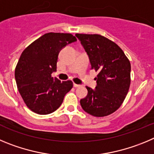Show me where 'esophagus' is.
Instances as JSON below:
<instances>
[{
	"instance_id": "34e87169",
	"label": "esophagus",
	"mask_w": 154,
	"mask_h": 154,
	"mask_svg": "<svg viewBox=\"0 0 154 154\" xmlns=\"http://www.w3.org/2000/svg\"><path fill=\"white\" fill-rule=\"evenodd\" d=\"M80 84H74V87H80Z\"/></svg>"
}]
</instances>
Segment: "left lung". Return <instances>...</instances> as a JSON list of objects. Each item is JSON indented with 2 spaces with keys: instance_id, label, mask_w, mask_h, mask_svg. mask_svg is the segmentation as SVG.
I'll return each instance as SVG.
<instances>
[{
  "instance_id": "1",
  "label": "left lung",
  "mask_w": 154,
  "mask_h": 154,
  "mask_svg": "<svg viewBox=\"0 0 154 154\" xmlns=\"http://www.w3.org/2000/svg\"><path fill=\"white\" fill-rule=\"evenodd\" d=\"M89 57L91 69L98 72L94 89L86 87L80 100L83 110L94 117H105L118 109L131 84V63L121 48L99 34H77Z\"/></svg>"
}]
</instances>
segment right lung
Returning <instances> with one entry per match:
<instances>
[{"mask_svg": "<svg viewBox=\"0 0 154 154\" xmlns=\"http://www.w3.org/2000/svg\"><path fill=\"white\" fill-rule=\"evenodd\" d=\"M76 41L70 34L48 33L22 52L15 69V80L24 103L34 113H53L73 87L72 81L61 82L51 74L57 71L60 51Z\"/></svg>", "mask_w": 154, "mask_h": 154, "instance_id": "1", "label": "right lung"}]
</instances>
